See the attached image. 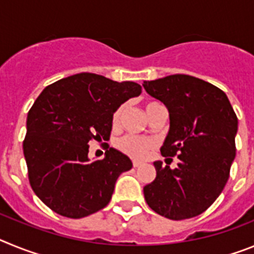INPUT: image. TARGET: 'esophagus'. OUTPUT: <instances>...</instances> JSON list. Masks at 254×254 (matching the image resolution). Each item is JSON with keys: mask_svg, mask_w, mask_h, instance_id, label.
<instances>
[{"mask_svg": "<svg viewBox=\"0 0 254 254\" xmlns=\"http://www.w3.org/2000/svg\"><path fill=\"white\" fill-rule=\"evenodd\" d=\"M133 168H140L141 165H142V163H141V161H136V160H133Z\"/></svg>", "mask_w": 254, "mask_h": 254, "instance_id": "obj_1", "label": "esophagus"}]
</instances>
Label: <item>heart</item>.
<instances>
[{"label":"heart","instance_id":"obj_1","mask_svg":"<svg viewBox=\"0 0 254 254\" xmlns=\"http://www.w3.org/2000/svg\"><path fill=\"white\" fill-rule=\"evenodd\" d=\"M158 104L155 102H150L146 104V111L152 105ZM123 113V107H120L114 112L113 114V125L118 126L121 121V117ZM117 147L121 150L122 152L127 154L128 156L133 159H145L147 155L150 154L152 149L155 147V142L152 140H147V138H141L138 136H134V134H127V136H123L122 138L118 140L117 142Z\"/></svg>","mask_w":254,"mask_h":254}]
</instances>
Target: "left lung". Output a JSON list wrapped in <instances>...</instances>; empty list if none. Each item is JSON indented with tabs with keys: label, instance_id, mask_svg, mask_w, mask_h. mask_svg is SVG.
<instances>
[{
	"label": "left lung",
	"instance_id": "8db88e82",
	"mask_svg": "<svg viewBox=\"0 0 254 254\" xmlns=\"http://www.w3.org/2000/svg\"><path fill=\"white\" fill-rule=\"evenodd\" d=\"M142 86L169 112L161 155L179 159L176 169L155 161L156 178L143 187V196L151 210L170 220L197 216L215 202L229 179L237 114L223 90L193 76L170 75Z\"/></svg>",
	"mask_w": 254,
	"mask_h": 254
}]
</instances>
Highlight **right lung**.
Listing matches in <instances>:
<instances>
[{"instance_id":"add662e5","label":"right lung","mask_w":254,"mask_h":254,"mask_svg":"<svg viewBox=\"0 0 254 254\" xmlns=\"http://www.w3.org/2000/svg\"><path fill=\"white\" fill-rule=\"evenodd\" d=\"M140 94L136 82L89 72L61 78L40 93L28 113L22 149L31 188L51 210L80 219L109 203L132 161L113 147L103 160L90 161L89 142L109 140L114 112Z\"/></svg>"}]
</instances>
